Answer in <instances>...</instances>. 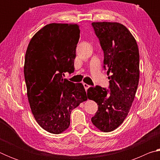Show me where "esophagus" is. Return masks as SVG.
<instances>
[{
	"mask_svg": "<svg viewBox=\"0 0 160 160\" xmlns=\"http://www.w3.org/2000/svg\"><path fill=\"white\" fill-rule=\"evenodd\" d=\"M83 86H84V88H85V90H88V89L90 88V85H88V84H86V83H83Z\"/></svg>",
	"mask_w": 160,
	"mask_h": 160,
	"instance_id": "esophagus-1",
	"label": "esophagus"
}]
</instances>
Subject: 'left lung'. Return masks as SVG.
<instances>
[{"label": "left lung", "mask_w": 160, "mask_h": 160, "mask_svg": "<svg viewBox=\"0 0 160 160\" xmlns=\"http://www.w3.org/2000/svg\"><path fill=\"white\" fill-rule=\"evenodd\" d=\"M104 51L109 91L100 86L88 90V99L98 105L91 121L99 131L111 132L123 122L133 102L139 82V51L137 42L122 24L92 23Z\"/></svg>", "instance_id": "obj_1"}]
</instances>
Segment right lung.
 <instances>
[{"label": "right lung", "instance_id": "obj_1", "mask_svg": "<svg viewBox=\"0 0 160 160\" xmlns=\"http://www.w3.org/2000/svg\"><path fill=\"white\" fill-rule=\"evenodd\" d=\"M79 28L77 24H48L34 35L25 53L24 75L29 106L38 124L51 133L68 128L72 109L88 99L82 83L63 77L75 70Z\"/></svg>", "mask_w": 160, "mask_h": 160}]
</instances>
